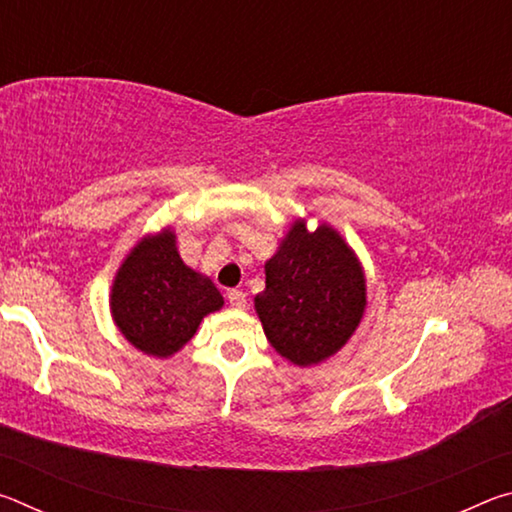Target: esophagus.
Instances as JSON below:
<instances>
[{
    "label": "esophagus",
    "instance_id": "esophagus-1",
    "mask_svg": "<svg viewBox=\"0 0 512 512\" xmlns=\"http://www.w3.org/2000/svg\"><path fill=\"white\" fill-rule=\"evenodd\" d=\"M228 302H230V307L244 309L246 307V293L239 291V289H230L228 291Z\"/></svg>",
    "mask_w": 512,
    "mask_h": 512
}]
</instances>
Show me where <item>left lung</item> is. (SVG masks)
Here are the masks:
<instances>
[{
  "mask_svg": "<svg viewBox=\"0 0 512 512\" xmlns=\"http://www.w3.org/2000/svg\"><path fill=\"white\" fill-rule=\"evenodd\" d=\"M264 268L255 311L268 343L302 368L339 352L366 309V277L339 232L298 219Z\"/></svg>",
  "mask_w": 512,
  "mask_h": 512,
  "instance_id": "8db88e82",
  "label": "left lung"
}]
</instances>
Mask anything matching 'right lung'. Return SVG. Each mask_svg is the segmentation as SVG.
<instances>
[{"instance_id":"obj_1","label":"right lung","mask_w":512,"mask_h":512,"mask_svg":"<svg viewBox=\"0 0 512 512\" xmlns=\"http://www.w3.org/2000/svg\"><path fill=\"white\" fill-rule=\"evenodd\" d=\"M221 307L219 289L180 259L169 228L144 237L128 253L110 293L119 332L137 350L158 359L183 348L201 320Z\"/></svg>"}]
</instances>
